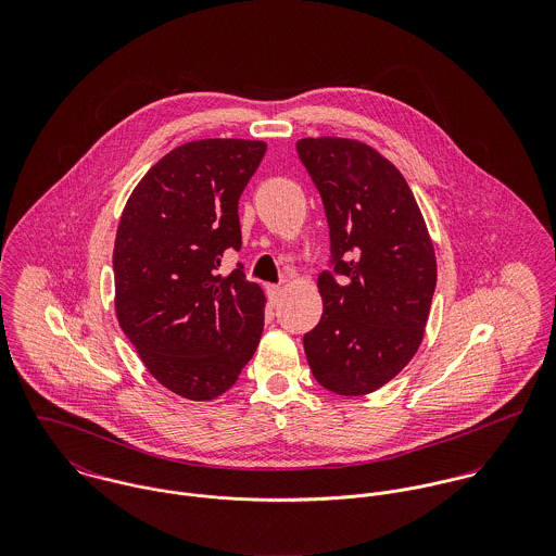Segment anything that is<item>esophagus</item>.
<instances>
[{
	"mask_svg": "<svg viewBox=\"0 0 556 556\" xmlns=\"http://www.w3.org/2000/svg\"><path fill=\"white\" fill-rule=\"evenodd\" d=\"M282 285H267V298H269V304L271 306H276L278 302H280V298H282Z\"/></svg>",
	"mask_w": 556,
	"mask_h": 556,
	"instance_id": "1",
	"label": "esophagus"
}]
</instances>
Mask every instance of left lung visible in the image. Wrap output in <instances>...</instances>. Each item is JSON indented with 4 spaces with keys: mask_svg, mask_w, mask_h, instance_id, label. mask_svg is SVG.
Listing matches in <instances>:
<instances>
[{
    "mask_svg": "<svg viewBox=\"0 0 556 556\" xmlns=\"http://www.w3.org/2000/svg\"><path fill=\"white\" fill-rule=\"evenodd\" d=\"M298 154L320 192L342 276H318L323 315L304 351L325 390L366 396L390 383L424 340L434 243L404 175L372 146L306 137Z\"/></svg>",
    "mask_w": 556,
    "mask_h": 556,
    "instance_id": "8db88e82",
    "label": "left lung"
}]
</instances>
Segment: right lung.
I'll list each match as a JSON object with an SVG mask.
<instances>
[{
	"label": "right lung",
	"mask_w": 556,
	"mask_h": 556,
	"mask_svg": "<svg viewBox=\"0 0 556 556\" xmlns=\"http://www.w3.org/2000/svg\"><path fill=\"white\" fill-rule=\"evenodd\" d=\"M265 141L201 139L170 150L128 197L115 236V315L150 375L177 396H223L252 359L265 293L241 265L238 203Z\"/></svg>",
	"instance_id": "obj_1"
}]
</instances>
